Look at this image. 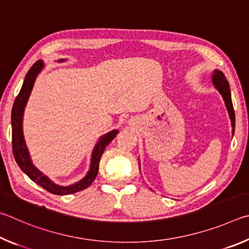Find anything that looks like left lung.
<instances>
[{
  "mask_svg": "<svg viewBox=\"0 0 249 249\" xmlns=\"http://www.w3.org/2000/svg\"><path fill=\"white\" fill-rule=\"evenodd\" d=\"M212 83L215 89L220 91L222 97L224 99L226 109H228L229 115L231 118V122H232V133L234 134L235 131V112L232 104V97H231V89L228 80L225 78V75L219 70H215L212 75Z\"/></svg>",
  "mask_w": 249,
  "mask_h": 249,
  "instance_id": "1",
  "label": "left lung"
}]
</instances>
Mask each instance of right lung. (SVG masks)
<instances>
[{"label": "right lung", "instance_id": "right-lung-1", "mask_svg": "<svg viewBox=\"0 0 249 249\" xmlns=\"http://www.w3.org/2000/svg\"><path fill=\"white\" fill-rule=\"evenodd\" d=\"M64 59L59 60V62H63ZM45 67V64L41 60L36 61L34 63L32 68L29 69L28 73L26 74V77L21 86L19 94L17 95L15 98L14 105L12 108V146H13V154L16 163L18 164L19 168L23 171L26 175H27L33 181L37 182L39 186H41L43 189H46L49 193L53 195H69L74 194L77 191L84 190L87 187L90 186L91 182L94 181L95 177L97 176L98 167H99V160L102 155L104 153L105 149L107 145L110 143L113 139L116 138L118 130H112V131L108 132L99 139L98 142L96 143L94 146L93 153H91L90 159V165H89V171L87 172L86 176L81 179L80 181L75 182V184L70 185V186H60L54 184L53 181H51L49 178L39 171L38 168L34 166L30 160V155L27 146L24 140V134H23V116L24 110L26 107V104L28 102V98L32 93L34 83L36 81V77L42 68Z\"/></svg>", "mask_w": 249, "mask_h": 249}]
</instances>
